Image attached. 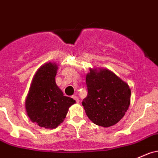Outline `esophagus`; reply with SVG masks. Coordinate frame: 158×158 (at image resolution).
<instances>
[{
    "label": "esophagus",
    "instance_id": "34e87169",
    "mask_svg": "<svg viewBox=\"0 0 158 158\" xmlns=\"http://www.w3.org/2000/svg\"><path fill=\"white\" fill-rule=\"evenodd\" d=\"M72 98H73V99H74V100H76V103H79V98H78V97H77V96H75V95H73V96H72Z\"/></svg>",
    "mask_w": 158,
    "mask_h": 158
}]
</instances>
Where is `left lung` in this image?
Returning a JSON list of instances; mask_svg holds the SVG:
<instances>
[{"label": "left lung", "instance_id": "1", "mask_svg": "<svg viewBox=\"0 0 158 158\" xmlns=\"http://www.w3.org/2000/svg\"><path fill=\"white\" fill-rule=\"evenodd\" d=\"M86 86L88 95L82 103L95 124L108 127L124 117L131 100L127 83L106 69H91L86 76Z\"/></svg>", "mask_w": 158, "mask_h": 158}]
</instances>
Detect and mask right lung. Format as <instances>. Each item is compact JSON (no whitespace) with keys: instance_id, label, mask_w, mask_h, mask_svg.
<instances>
[{"instance_id":"right-lung-1","label":"right lung","mask_w":158,"mask_h":158,"mask_svg":"<svg viewBox=\"0 0 158 158\" xmlns=\"http://www.w3.org/2000/svg\"><path fill=\"white\" fill-rule=\"evenodd\" d=\"M58 66L47 63L36 73L25 100L28 117L40 127L55 128L63 121L69 107L76 103L69 97L64 96L57 86L55 77Z\"/></svg>"}]
</instances>
